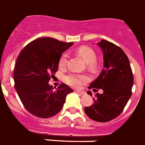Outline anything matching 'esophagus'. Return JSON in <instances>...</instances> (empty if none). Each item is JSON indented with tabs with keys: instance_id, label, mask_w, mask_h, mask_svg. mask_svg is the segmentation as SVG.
<instances>
[{
	"instance_id": "esophagus-1",
	"label": "esophagus",
	"mask_w": 145,
	"mask_h": 145,
	"mask_svg": "<svg viewBox=\"0 0 145 145\" xmlns=\"http://www.w3.org/2000/svg\"><path fill=\"white\" fill-rule=\"evenodd\" d=\"M76 93H78V94H82V95H84V94H86V92L84 91H79V90H77V91H75Z\"/></svg>"
}]
</instances>
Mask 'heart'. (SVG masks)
I'll list each match as a JSON object with an SVG mask.
<instances>
[{"instance_id": "obj_1", "label": "heart", "mask_w": 145, "mask_h": 145, "mask_svg": "<svg viewBox=\"0 0 145 145\" xmlns=\"http://www.w3.org/2000/svg\"><path fill=\"white\" fill-rule=\"evenodd\" d=\"M77 52L78 54H80L82 58L88 64L89 67L94 68L96 67V54L93 49L88 47H81L78 49ZM68 58V54L67 52H64L62 54L58 61L59 67L64 68L66 66ZM88 77L85 74H80L76 73H71L67 75L64 76V81L65 83H67L68 85L74 88H80L83 85L84 83H85L88 81Z\"/></svg>"}]
</instances>
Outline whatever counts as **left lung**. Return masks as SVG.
<instances>
[{
	"label": "left lung",
	"instance_id": "8db88e82",
	"mask_svg": "<svg viewBox=\"0 0 145 145\" xmlns=\"http://www.w3.org/2000/svg\"><path fill=\"white\" fill-rule=\"evenodd\" d=\"M98 45L103 51L104 69L88 88L95 91L101 88L103 93L96 94L94 104L85 107L84 112L94 121L108 122L122 113L132 94L134 77L129 59L121 48L105 40ZM88 94L92 96L90 91Z\"/></svg>",
	"mask_w": 145,
	"mask_h": 145
}]
</instances>
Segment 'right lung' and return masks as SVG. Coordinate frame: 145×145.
Wrapping results in <instances>:
<instances>
[{"label": "right lung", "instance_id": "right-lung-1", "mask_svg": "<svg viewBox=\"0 0 145 145\" xmlns=\"http://www.w3.org/2000/svg\"><path fill=\"white\" fill-rule=\"evenodd\" d=\"M72 44L41 37L29 43L19 54L14 71V88L24 107L34 116H54L63 108L66 96L73 92L64 83L57 88L48 84L58 69L61 55Z\"/></svg>", "mask_w": 145, "mask_h": 145}]
</instances>
